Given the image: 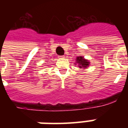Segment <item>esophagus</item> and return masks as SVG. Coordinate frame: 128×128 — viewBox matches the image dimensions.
Wrapping results in <instances>:
<instances>
[{
	"label": "esophagus",
	"mask_w": 128,
	"mask_h": 128,
	"mask_svg": "<svg viewBox=\"0 0 128 128\" xmlns=\"http://www.w3.org/2000/svg\"><path fill=\"white\" fill-rule=\"evenodd\" d=\"M58 58H64V56H58Z\"/></svg>",
	"instance_id": "obj_1"
}]
</instances>
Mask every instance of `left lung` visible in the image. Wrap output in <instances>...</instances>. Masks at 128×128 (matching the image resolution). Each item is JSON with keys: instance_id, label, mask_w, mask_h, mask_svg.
<instances>
[{"instance_id": "8db88e82", "label": "left lung", "mask_w": 128, "mask_h": 128, "mask_svg": "<svg viewBox=\"0 0 128 128\" xmlns=\"http://www.w3.org/2000/svg\"><path fill=\"white\" fill-rule=\"evenodd\" d=\"M75 65L78 64V67L80 68H84L86 69L88 67H89L90 66V61L89 60H86L82 56H78L76 59V63Z\"/></svg>"}]
</instances>
